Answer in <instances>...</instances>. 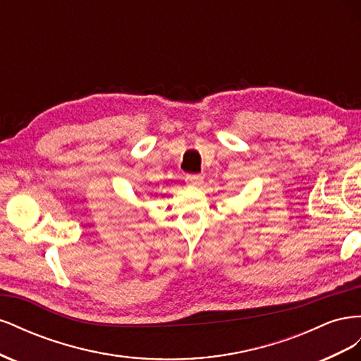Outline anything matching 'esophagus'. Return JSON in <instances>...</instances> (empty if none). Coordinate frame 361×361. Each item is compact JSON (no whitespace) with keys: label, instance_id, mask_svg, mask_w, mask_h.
Instances as JSON below:
<instances>
[{"label":"esophagus","instance_id":"34e87169","mask_svg":"<svg viewBox=\"0 0 361 361\" xmlns=\"http://www.w3.org/2000/svg\"><path fill=\"white\" fill-rule=\"evenodd\" d=\"M185 182L191 185V187H199L203 182V176H200V174H188V176L185 178Z\"/></svg>","mask_w":361,"mask_h":361}]
</instances>
